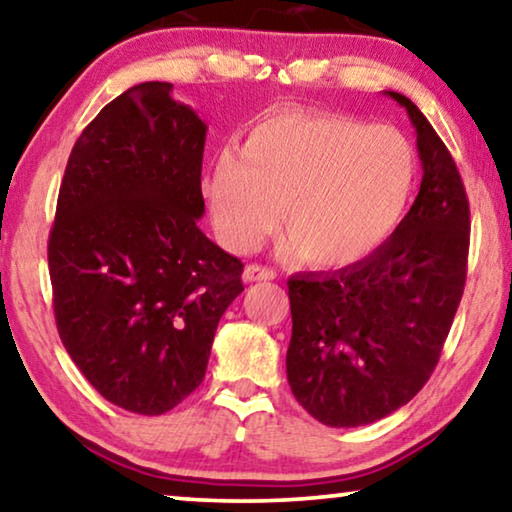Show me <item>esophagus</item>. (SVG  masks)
Here are the masks:
<instances>
[{
  "mask_svg": "<svg viewBox=\"0 0 512 512\" xmlns=\"http://www.w3.org/2000/svg\"><path fill=\"white\" fill-rule=\"evenodd\" d=\"M277 277V272L270 270V267H263V265H256L251 263L245 267V272H242V279L247 283H254V281H270Z\"/></svg>",
  "mask_w": 512,
  "mask_h": 512,
  "instance_id": "1",
  "label": "esophagus"
}]
</instances>
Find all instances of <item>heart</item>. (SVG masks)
Listing matches in <instances>:
<instances>
[{
  "mask_svg": "<svg viewBox=\"0 0 512 512\" xmlns=\"http://www.w3.org/2000/svg\"><path fill=\"white\" fill-rule=\"evenodd\" d=\"M414 151L396 128L352 116L281 109L222 153L208 178L219 240L251 251L277 229L318 267H348L387 238L414 185Z\"/></svg>",
  "mask_w": 512,
  "mask_h": 512,
  "instance_id": "1",
  "label": "heart"
}]
</instances>
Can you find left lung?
Masks as SVG:
<instances>
[{"label": "left lung", "instance_id": "8db88e82", "mask_svg": "<svg viewBox=\"0 0 512 512\" xmlns=\"http://www.w3.org/2000/svg\"><path fill=\"white\" fill-rule=\"evenodd\" d=\"M423 178L412 208L371 256L288 279V384L329 428L380 421L423 389L467 279L469 201L444 141L403 93Z\"/></svg>", "mask_w": 512, "mask_h": 512}]
</instances>
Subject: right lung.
<instances>
[{
  "mask_svg": "<svg viewBox=\"0 0 512 512\" xmlns=\"http://www.w3.org/2000/svg\"><path fill=\"white\" fill-rule=\"evenodd\" d=\"M144 82L82 130L47 242L64 348L102 398L157 416L203 382L240 258L199 229L208 125Z\"/></svg>",
  "mask_w": 512,
  "mask_h": 512,
  "instance_id": "1",
  "label": "right lung"
}]
</instances>
